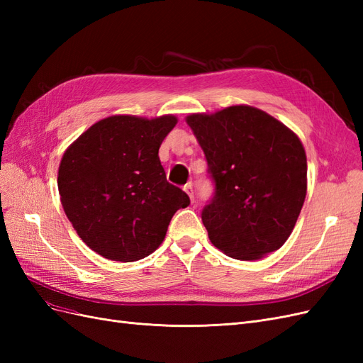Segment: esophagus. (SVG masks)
<instances>
[{
    "mask_svg": "<svg viewBox=\"0 0 363 363\" xmlns=\"http://www.w3.org/2000/svg\"><path fill=\"white\" fill-rule=\"evenodd\" d=\"M184 192L189 195V199H191V201H194V186H192V183H188V184H184Z\"/></svg>",
    "mask_w": 363,
    "mask_h": 363,
    "instance_id": "esophagus-1",
    "label": "esophagus"
}]
</instances>
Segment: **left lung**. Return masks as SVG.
Instances as JSON below:
<instances>
[{
    "instance_id": "1",
    "label": "left lung",
    "mask_w": 363,
    "mask_h": 363,
    "mask_svg": "<svg viewBox=\"0 0 363 363\" xmlns=\"http://www.w3.org/2000/svg\"><path fill=\"white\" fill-rule=\"evenodd\" d=\"M186 123L215 182L213 200L201 215L211 242L239 260H259L279 250L292 233L307 192L300 138L247 104L191 113Z\"/></svg>"
}]
</instances>
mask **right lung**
Returning a JSON list of instances; mask_svg holds the SVG:
<instances>
[{"mask_svg":"<svg viewBox=\"0 0 363 363\" xmlns=\"http://www.w3.org/2000/svg\"><path fill=\"white\" fill-rule=\"evenodd\" d=\"M177 116L112 115L63 152L57 186L63 211L83 242L116 262L156 251L171 218L189 196L167 182L159 159Z\"/></svg>","mask_w":363,"mask_h":363,"instance_id":"1","label":"right lung"}]
</instances>
